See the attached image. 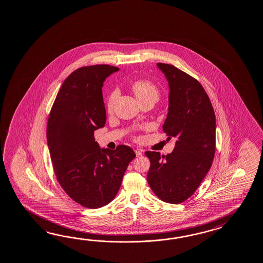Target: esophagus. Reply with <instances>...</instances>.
<instances>
[{"mask_svg":"<svg viewBox=\"0 0 263 263\" xmlns=\"http://www.w3.org/2000/svg\"><path fill=\"white\" fill-rule=\"evenodd\" d=\"M135 154H136V156H137V157H140V156L143 155V152H142L141 149H135Z\"/></svg>","mask_w":263,"mask_h":263,"instance_id":"obj_1","label":"esophagus"}]
</instances>
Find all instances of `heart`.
<instances>
[{
	"instance_id": "b5f03b06",
	"label": "heart",
	"mask_w": 263,
	"mask_h": 263,
	"mask_svg": "<svg viewBox=\"0 0 263 263\" xmlns=\"http://www.w3.org/2000/svg\"><path fill=\"white\" fill-rule=\"evenodd\" d=\"M130 88H132V91L135 93V98H137V100L139 102L153 101V103H155L156 101H158L159 98H160V91H159L158 87L149 80H135V82L130 86ZM116 98V92H110L108 100H107V104H106L108 112H110L112 110Z\"/></svg>"
}]
</instances>
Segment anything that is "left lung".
Segmentation results:
<instances>
[{
    "instance_id": "1",
    "label": "left lung",
    "mask_w": 263,
    "mask_h": 263,
    "mask_svg": "<svg viewBox=\"0 0 263 263\" xmlns=\"http://www.w3.org/2000/svg\"><path fill=\"white\" fill-rule=\"evenodd\" d=\"M170 86L163 130L177 141L172 153H145L151 161L147 183L160 200L181 203L193 195L208 174L216 151V117L201 83L182 70L157 63Z\"/></svg>"
}]
</instances>
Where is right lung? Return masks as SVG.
Segmentation results:
<instances>
[{"mask_svg": "<svg viewBox=\"0 0 263 263\" xmlns=\"http://www.w3.org/2000/svg\"><path fill=\"white\" fill-rule=\"evenodd\" d=\"M119 69L107 64L79 68L57 95L47 122V143L58 182L80 205L99 208L111 202L122 183L132 147L100 148L93 132L103 128V82Z\"/></svg>", "mask_w": 263, "mask_h": 263, "instance_id": "right-lung-1", "label": "right lung"}]
</instances>
